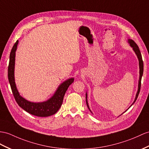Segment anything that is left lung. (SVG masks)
I'll return each instance as SVG.
<instances>
[{
    "label": "left lung",
    "instance_id": "obj_1",
    "mask_svg": "<svg viewBox=\"0 0 149 149\" xmlns=\"http://www.w3.org/2000/svg\"><path fill=\"white\" fill-rule=\"evenodd\" d=\"M128 42L130 43V46H131L132 48H133V50H134V52H135L136 55L138 57V59H139V68H140V77H139V86H138V91L136 92V97H135V100H134V102H133V104H132V105L135 102V101L136 100L137 98H138V96H139V94L140 93V87H141V77H142V75H143V60H142V57H141V52L140 51V49H139V47H138V45H136V43L134 42L133 40L132 39H128ZM86 105H87V107H88V109L90 111V107H89V106H88V101H87V93H86ZM130 106V107H131ZM129 107V108H130ZM128 108V109H129ZM127 109V110H128ZM126 110V111H127ZM125 111V112H126Z\"/></svg>",
    "mask_w": 149,
    "mask_h": 149
}]
</instances>
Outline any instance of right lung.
<instances>
[{"label":"right lung","mask_w":149,"mask_h":149,"mask_svg":"<svg viewBox=\"0 0 149 149\" xmlns=\"http://www.w3.org/2000/svg\"><path fill=\"white\" fill-rule=\"evenodd\" d=\"M17 44L18 40L14 43L11 52L10 53L8 66V79L16 102L23 109L36 116L47 117L56 114L62 105L65 93L68 87L74 81V78H70L61 83L54 95L45 102H31L28 101L19 95L14 80V65H15V56Z\"/></svg>","instance_id":"obj_1"}]
</instances>
